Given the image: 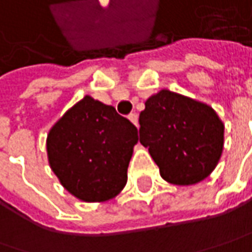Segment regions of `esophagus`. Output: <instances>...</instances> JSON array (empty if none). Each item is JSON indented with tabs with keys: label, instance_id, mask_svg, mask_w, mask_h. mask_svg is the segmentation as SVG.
Masks as SVG:
<instances>
[{
	"label": "esophagus",
	"instance_id": "esophagus-1",
	"mask_svg": "<svg viewBox=\"0 0 252 252\" xmlns=\"http://www.w3.org/2000/svg\"><path fill=\"white\" fill-rule=\"evenodd\" d=\"M128 118H129V121H131L134 126H138V115H137V114H129V117H128Z\"/></svg>",
	"mask_w": 252,
	"mask_h": 252
}]
</instances>
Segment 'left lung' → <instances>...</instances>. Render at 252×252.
<instances>
[{
  "label": "left lung",
  "instance_id": "1",
  "mask_svg": "<svg viewBox=\"0 0 252 252\" xmlns=\"http://www.w3.org/2000/svg\"><path fill=\"white\" fill-rule=\"evenodd\" d=\"M140 142L167 183L192 185L217 167L224 147V124L210 105L161 90L141 111Z\"/></svg>",
  "mask_w": 252,
  "mask_h": 252
}]
</instances>
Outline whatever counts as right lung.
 Listing matches in <instances>:
<instances>
[{"label":"right lung","instance_id":"1","mask_svg":"<svg viewBox=\"0 0 252 252\" xmlns=\"http://www.w3.org/2000/svg\"><path fill=\"white\" fill-rule=\"evenodd\" d=\"M138 129L111 105L85 95L50 129L48 162L75 198L102 202L126 184V170Z\"/></svg>","mask_w":252,"mask_h":252}]
</instances>
